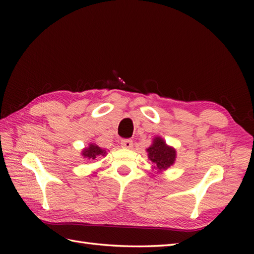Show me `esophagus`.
Instances as JSON below:
<instances>
[{
  "mask_svg": "<svg viewBox=\"0 0 254 254\" xmlns=\"http://www.w3.org/2000/svg\"><path fill=\"white\" fill-rule=\"evenodd\" d=\"M121 146L126 149H130L133 147V142L131 141V139H122Z\"/></svg>",
  "mask_w": 254,
  "mask_h": 254,
  "instance_id": "1",
  "label": "esophagus"
}]
</instances>
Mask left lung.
Instances as JSON below:
<instances>
[{
  "label": "left lung",
  "mask_w": 254,
  "mask_h": 254,
  "mask_svg": "<svg viewBox=\"0 0 254 254\" xmlns=\"http://www.w3.org/2000/svg\"><path fill=\"white\" fill-rule=\"evenodd\" d=\"M148 159L152 161V169L157 172H163L174 166L177 158V150L175 147L169 146L165 139L160 136L153 138L152 145L146 148Z\"/></svg>",
  "instance_id": "obj_1"
}]
</instances>
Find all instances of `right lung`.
Listing matches in <instances>:
<instances>
[{"label":"right lung","mask_w":254,"mask_h":254,"mask_svg":"<svg viewBox=\"0 0 254 254\" xmlns=\"http://www.w3.org/2000/svg\"><path fill=\"white\" fill-rule=\"evenodd\" d=\"M82 157L88 160H95V159H99L101 157H105V156L108 154L107 150L99 147L98 145L95 143H89L87 147H85L82 149Z\"/></svg>","instance_id":"add662e5"}]
</instances>
